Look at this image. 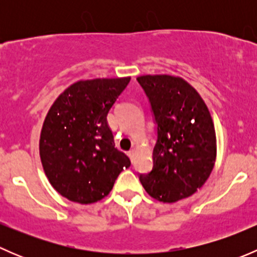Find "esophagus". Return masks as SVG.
<instances>
[{
	"mask_svg": "<svg viewBox=\"0 0 257 257\" xmlns=\"http://www.w3.org/2000/svg\"><path fill=\"white\" fill-rule=\"evenodd\" d=\"M128 155H129V157H131V159L133 160V159H134V155H136V149H134V148H133V149L129 150Z\"/></svg>",
	"mask_w": 257,
	"mask_h": 257,
	"instance_id": "34e87169",
	"label": "esophagus"
}]
</instances>
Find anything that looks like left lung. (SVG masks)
Masks as SVG:
<instances>
[{
	"mask_svg": "<svg viewBox=\"0 0 257 257\" xmlns=\"http://www.w3.org/2000/svg\"><path fill=\"white\" fill-rule=\"evenodd\" d=\"M150 103L157 142L153 168L139 180L152 198L175 203L193 195L208 180L215 163L216 138L208 107L179 77L137 78Z\"/></svg>",
	"mask_w": 257,
	"mask_h": 257,
	"instance_id": "8db88e82",
	"label": "left lung"
}]
</instances>
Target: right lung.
<instances>
[{"instance_id": "obj_1", "label": "right lung", "mask_w": 257, "mask_h": 257, "mask_svg": "<svg viewBox=\"0 0 257 257\" xmlns=\"http://www.w3.org/2000/svg\"><path fill=\"white\" fill-rule=\"evenodd\" d=\"M131 78L79 80L56 99L43 123L40 155L51 185L71 201L92 204L131 167L107 123Z\"/></svg>"}]
</instances>
